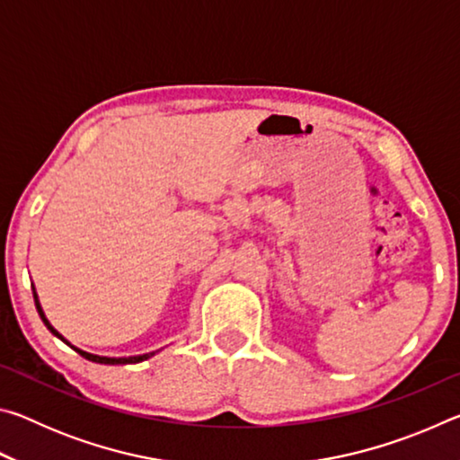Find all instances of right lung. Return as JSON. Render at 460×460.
I'll list each match as a JSON object with an SVG mask.
<instances>
[{
    "instance_id": "obj_1",
    "label": "right lung",
    "mask_w": 460,
    "mask_h": 460,
    "mask_svg": "<svg viewBox=\"0 0 460 460\" xmlns=\"http://www.w3.org/2000/svg\"><path fill=\"white\" fill-rule=\"evenodd\" d=\"M34 302H36V308H38V314H40V318H42V323L49 326V331L52 332V334H57V337L60 339V341H65L60 337V334L52 329V324L46 321V316H44V313H42V308H40V302H38V298H36V294H34ZM66 342V341H65ZM68 345V342H66ZM76 353H79L81 357H84V359H89V361H95V363H103V365H126V363H139V361H144V359H150V357L154 355V353H147V355H137V357H119V359H115V357H99V355H91V353H84V351H81V349H76V347H73Z\"/></svg>"
}]
</instances>
